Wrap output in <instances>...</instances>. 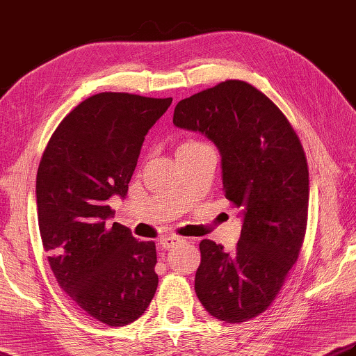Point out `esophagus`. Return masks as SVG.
<instances>
[{
  "instance_id": "34e87169",
  "label": "esophagus",
  "mask_w": 356,
  "mask_h": 356,
  "mask_svg": "<svg viewBox=\"0 0 356 356\" xmlns=\"http://www.w3.org/2000/svg\"><path fill=\"white\" fill-rule=\"evenodd\" d=\"M177 242H180V238H177V236H165V238H162V239L159 241L160 247H162L163 250L172 248L174 245H176Z\"/></svg>"
}]
</instances>
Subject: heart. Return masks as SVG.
Returning a JSON list of instances; mask_svg holds the SVG:
<instances>
[{"label":"heart","instance_id":"b5f03b06","mask_svg":"<svg viewBox=\"0 0 356 356\" xmlns=\"http://www.w3.org/2000/svg\"><path fill=\"white\" fill-rule=\"evenodd\" d=\"M197 145H204V143H202L200 140H197V138H186L185 142L180 143L177 151H182L185 148H191V146H197Z\"/></svg>","mask_w":356,"mask_h":356}]
</instances>
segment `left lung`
<instances>
[{
	"label": "left lung",
	"mask_w": 356,
	"mask_h": 356,
	"mask_svg": "<svg viewBox=\"0 0 356 356\" xmlns=\"http://www.w3.org/2000/svg\"><path fill=\"white\" fill-rule=\"evenodd\" d=\"M172 123L218 146L225 197L243 216L232 253L210 239L199 243L196 295L220 321H250L275 301L304 243L309 166L301 140L282 111L242 80L180 100Z\"/></svg>",
	"instance_id": "8db88e82"
}]
</instances>
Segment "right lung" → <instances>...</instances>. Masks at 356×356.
Masks as SVG:
<instances>
[{"label": "right lung", "instance_id": "right-lung-1", "mask_svg": "<svg viewBox=\"0 0 356 356\" xmlns=\"http://www.w3.org/2000/svg\"><path fill=\"white\" fill-rule=\"evenodd\" d=\"M172 99L100 92L54 131L37 172L41 242L60 287L89 316L111 327L134 323L157 290L156 243L106 219L124 197L146 132Z\"/></svg>", "mask_w": 356, "mask_h": 356}]
</instances>
